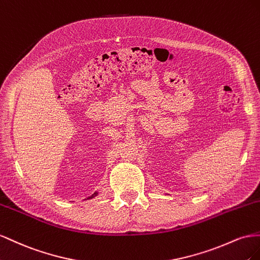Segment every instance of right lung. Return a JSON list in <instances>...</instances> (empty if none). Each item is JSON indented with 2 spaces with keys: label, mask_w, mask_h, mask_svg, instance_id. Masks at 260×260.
<instances>
[{
  "label": "right lung",
  "mask_w": 260,
  "mask_h": 260,
  "mask_svg": "<svg viewBox=\"0 0 260 260\" xmlns=\"http://www.w3.org/2000/svg\"><path fill=\"white\" fill-rule=\"evenodd\" d=\"M97 195H98V192H97V191H95V192H94V194H93V195H92V196H90V197H88V198H87V199H91V198H93V197H95V196H97Z\"/></svg>",
  "instance_id": "1"
}]
</instances>
